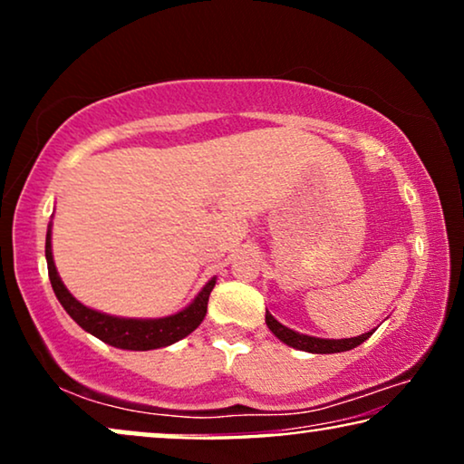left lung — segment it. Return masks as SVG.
Instances as JSON below:
<instances>
[{
  "mask_svg": "<svg viewBox=\"0 0 464 464\" xmlns=\"http://www.w3.org/2000/svg\"><path fill=\"white\" fill-rule=\"evenodd\" d=\"M266 325H268L270 332L275 334L276 338L283 342V344L295 348V351L314 353V354H332V353L353 351V348H357L359 344H363V342L373 334V329H372V332L361 334V335H357V338H342V340L314 338V335H306V334L295 332V329L285 327L283 323H278L275 316L268 313V310H266Z\"/></svg>",
  "mask_w": 464,
  "mask_h": 464,
  "instance_id": "obj_1",
  "label": "left lung"
}]
</instances>
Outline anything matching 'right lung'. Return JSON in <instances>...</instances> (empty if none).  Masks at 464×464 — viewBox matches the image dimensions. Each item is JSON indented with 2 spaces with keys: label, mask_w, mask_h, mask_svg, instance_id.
Wrapping results in <instances>:
<instances>
[{
  "label": "right lung",
  "mask_w": 464,
  "mask_h": 464,
  "mask_svg": "<svg viewBox=\"0 0 464 464\" xmlns=\"http://www.w3.org/2000/svg\"><path fill=\"white\" fill-rule=\"evenodd\" d=\"M46 264L48 276L53 285L56 300L65 308V313L78 323V325L94 338H99L105 344L122 348V351H154L175 344L194 332L200 325L207 314L208 295L218 283V278H211L205 287L198 291V295L188 304L186 308L177 310L175 314L160 316V319H129V316H116L94 310L80 300H75L72 291L61 281L59 270L54 266L53 257V221L48 224L46 232Z\"/></svg>",
  "instance_id": "obj_1"
}]
</instances>
